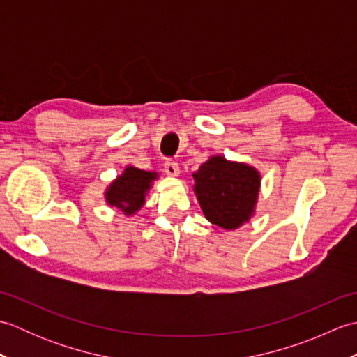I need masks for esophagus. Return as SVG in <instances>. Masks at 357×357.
<instances>
[{
    "label": "esophagus",
    "mask_w": 357,
    "mask_h": 357,
    "mask_svg": "<svg viewBox=\"0 0 357 357\" xmlns=\"http://www.w3.org/2000/svg\"><path fill=\"white\" fill-rule=\"evenodd\" d=\"M164 172H165V174H169V176H172V178H178L179 176V165L174 161H165Z\"/></svg>",
    "instance_id": "34e87169"
}]
</instances>
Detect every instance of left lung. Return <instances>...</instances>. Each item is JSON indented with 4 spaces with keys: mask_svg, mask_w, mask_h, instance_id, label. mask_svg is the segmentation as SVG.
<instances>
[{
    "mask_svg": "<svg viewBox=\"0 0 357 357\" xmlns=\"http://www.w3.org/2000/svg\"><path fill=\"white\" fill-rule=\"evenodd\" d=\"M193 179V192L208 222L233 231L255 216L261 190L256 167L211 155Z\"/></svg>",
    "mask_w": 357,
    "mask_h": 357,
    "instance_id": "1",
    "label": "left lung"
}]
</instances>
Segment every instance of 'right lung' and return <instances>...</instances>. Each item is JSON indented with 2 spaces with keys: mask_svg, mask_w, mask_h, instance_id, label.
Returning a JSON list of instances; mask_svg holds the SVG:
<instances>
[{
  "mask_svg": "<svg viewBox=\"0 0 357 357\" xmlns=\"http://www.w3.org/2000/svg\"><path fill=\"white\" fill-rule=\"evenodd\" d=\"M158 179V172H147L135 165H126L123 173L105 187L104 199L107 206L118 208L127 218H132L144 207L146 196Z\"/></svg>",
  "mask_w": 357,
  "mask_h": 357,
  "instance_id": "right-lung-1",
  "label": "right lung"
}]
</instances>
